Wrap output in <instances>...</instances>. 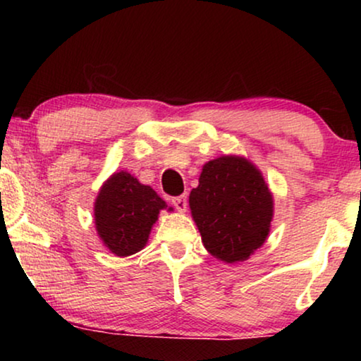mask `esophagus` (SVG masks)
<instances>
[{
    "label": "esophagus",
    "instance_id": "1",
    "mask_svg": "<svg viewBox=\"0 0 361 361\" xmlns=\"http://www.w3.org/2000/svg\"><path fill=\"white\" fill-rule=\"evenodd\" d=\"M171 204L174 205V209L177 212H185L187 207H189V202H187V195H179V197H172Z\"/></svg>",
    "mask_w": 361,
    "mask_h": 361
}]
</instances>
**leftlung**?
Listing matches in <instances>:
<instances>
[{
    "mask_svg": "<svg viewBox=\"0 0 361 361\" xmlns=\"http://www.w3.org/2000/svg\"><path fill=\"white\" fill-rule=\"evenodd\" d=\"M189 205L207 251L225 263L248 259L269 233L273 195L261 172L243 157L207 162Z\"/></svg>",
    "mask_w": 361,
    "mask_h": 361,
    "instance_id": "8db88e82",
    "label": "left lung"
}]
</instances>
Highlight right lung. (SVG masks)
<instances>
[{"mask_svg": "<svg viewBox=\"0 0 361 361\" xmlns=\"http://www.w3.org/2000/svg\"><path fill=\"white\" fill-rule=\"evenodd\" d=\"M166 207L149 185L140 184L128 172H118L103 184L97 197V231L111 253L135 255L145 248L151 226Z\"/></svg>", "mask_w": 361, "mask_h": 361, "instance_id": "right-lung-1", "label": "right lung"}]
</instances>
